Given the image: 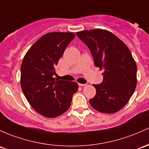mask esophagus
Segmentation results:
<instances>
[{
  "mask_svg": "<svg viewBox=\"0 0 149 149\" xmlns=\"http://www.w3.org/2000/svg\"><path fill=\"white\" fill-rule=\"evenodd\" d=\"M86 85V84H79V86H85Z\"/></svg>",
  "mask_w": 149,
  "mask_h": 149,
  "instance_id": "obj_1",
  "label": "esophagus"
}]
</instances>
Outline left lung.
<instances>
[{
    "instance_id": "1",
    "label": "left lung",
    "mask_w": 149,
    "mask_h": 149,
    "mask_svg": "<svg viewBox=\"0 0 149 149\" xmlns=\"http://www.w3.org/2000/svg\"><path fill=\"white\" fill-rule=\"evenodd\" d=\"M77 36L88 47L94 64L103 73V82L94 84L96 94L89 100L92 107L104 113L120 110L136 86L137 67L126 45L113 33L102 29L82 31Z\"/></svg>"
}]
</instances>
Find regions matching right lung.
Segmentation results:
<instances>
[{
  "label": "right lung",
  "mask_w": 149,
  "mask_h": 149,
  "mask_svg": "<svg viewBox=\"0 0 149 149\" xmlns=\"http://www.w3.org/2000/svg\"><path fill=\"white\" fill-rule=\"evenodd\" d=\"M73 33L53 32L31 46L21 67V85L26 99L36 112L55 118L69 109L77 83L58 80L55 66L74 38Z\"/></svg>",
  "instance_id": "1"
}]
</instances>
